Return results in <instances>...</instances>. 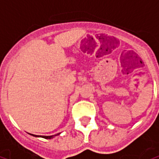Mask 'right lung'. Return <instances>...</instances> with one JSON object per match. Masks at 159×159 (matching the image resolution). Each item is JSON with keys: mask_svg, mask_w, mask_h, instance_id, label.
<instances>
[{"mask_svg": "<svg viewBox=\"0 0 159 159\" xmlns=\"http://www.w3.org/2000/svg\"><path fill=\"white\" fill-rule=\"evenodd\" d=\"M59 134L60 133L56 134H53V135H49V136H44V135H36V134H31V135H33V136H35V137H42V138H45V139H52V138H53L54 136L59 135Z\"/></svg>", "mask_w": 159, "mask_h": 159, "instance_id": "add662e5", "label": "right lung"}]
</instances>
